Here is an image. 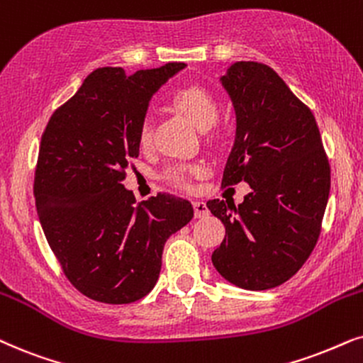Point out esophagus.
Masks as SVG:
<instances>
[{
	"label": "esophagus",
	"mask_w": 363,
	"mask_h": 363,
	"mask_svg": "<svg viewBox=\"0 0 363 363\" xmlns=\"http://www.w3.org/2000/svg\"><path fill=\"white\" fill-rule=\"evenodd\" d=\"M193 208H195V216L196 218H203V216H206L210 213L208 211V206H206L205 201H193Z\"/></svg>",
	"instance_id": "obj_1"
}]
</instances>
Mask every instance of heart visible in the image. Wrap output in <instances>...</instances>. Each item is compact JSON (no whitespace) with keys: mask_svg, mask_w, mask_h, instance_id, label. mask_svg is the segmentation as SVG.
Listing matches in <instances>:
<instances>
[{"mask_svg":"<svg viewBox=\"0 0 363 363\" xmlns=\"http://www.w3.org/2000/svg\"><path fill=\"white\" fill-rule=\"evenodd\" d=\"M172 103L178 110L185 113L200 130L211 128L218 120V105H216L215 98L200 86H186L178 89L175 95L172 96ZM138 140L143 147L150 145V141H152V126H150V123H143V126H141ZM203 173L205 167L201 163H178L168 167L163 177L172 185L186 186L190 178L200 177Z\"/></svg>","mask_w":363,"mask_h":363,"instance_id":"1","label":"heart"}]
</instances>
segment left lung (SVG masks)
<instances>
[{
    "label": "left lung",
    "mask_w": 363,
    "mask_h": 363,
    "mask_svg": "<svg viewBox=\"0 0 363 363\" xmlns=\"http://www.w3.org/2000/svg\"><path fill=\"white\" fill-rule=\"evenodd\" d=\"M220 82L237 115L222 185L243 180L252 191L238 206L206 201L225 225L211 262L230 284L268 290L291 279L317 245L330 164L313 113L270 67L237 61Z\"/></svg>",
    "instance_id": "1"
}]
</instances>
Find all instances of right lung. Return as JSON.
<instances>
[{"instance_id":"add662e5","label":"right lung","mask_w":363,"mask_h":363,"mask_svg":"<svg viewBox=\"0 0 363 363\" xmlns=\"http://www.w3.org/2000/svg\"><path fill=\"white\" fill-rule=\"evenodd\" d=\"M185 68L167 63L125 74L98 68L56 110L41 136L36 210L50 248L78 291L101 303H131L150 294L168 237L193 218L170 193L136 203L123 186L140 153L150 98Z\"/></svg>"}]
</instances>
